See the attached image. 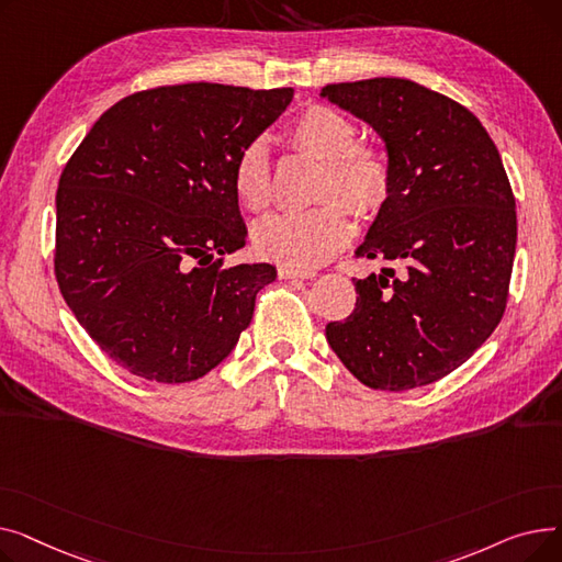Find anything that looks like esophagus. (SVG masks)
<instances>
[{
  "mask_svg": "<svg viewBox=\"0 0 562 562\" xmlns=\"http://www.w3.org/2000/svg\"><path fill=\"white\" fill-rule=\"evenodd\" d=\"M278 276L282 280H296V278H314V271H305V269H291V266H280Z\"/></svg>",
  "mask_w": 562,
  "mask_h": 562,
  "instance_id": "obj_1",
  "label": "esophagus"
}]
</instances>
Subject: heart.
Listing matches in <instances>:
<instances>
[{
    "mask_svg": "<svg viewBox=\"0 0 562 562\" xmlns=\"http://www.w3.org/2000/svg\"><path fill=\"white\" fill-rule=\"evenodd\" d=\"M293 150L323 159L326 170L310 212H286L263 218L252 234L255 250L291 269H314L339 252L352 234V214L373 218L392 191V161L387 153L358 140V127L328 104L307 106L289 127ZM232 187L248 212H263L273 200L271 161L261 140L248 143L234 161ZM341 194L344 205L334 198Z\"/></svg>",
    "mask_w": 562,
    "mask_h": 562,
    "instance_id": "b5f03b06",
    "label": "heart"
}]
</instances>
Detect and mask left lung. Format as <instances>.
<instances>
[{"label":"left lung","instance_id":"obj_1","mask_svg":"<svg viewBox=\"0 0 562 562\" xmlns=\"http://www.w3.org/2000/svg\"><path fill=\"white\" fill-rule=\"evenodd\" d=\"M321 98L385 140L392 191L356 255L401 266V276L352 280L356 310L328 323V344L371 390L430 385L474 356L506 312L517 244L508 175L479 117L422 83H328Z\"/></svg>","mask_w":562,"mask_h":562}]
</instances>
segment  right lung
<instances>
[{
  "label": "right lung",
  "mask_w": 562,
  "mask_h": 562,
  "mask_svg": "<svg viewBox=\"0 0 562 562\" xmlns=\"http://www.w3.org/2000/svg\"><path fill=\"white\" fill-rule=\"evenodd\" d=\"M293 88L159 86L115 102L56 191L54 273L106 356L145 380L191 382L250 326L271 263L223 266L246 246L234 161Z\"/></svg>",
  "instance_id": "1"
}]
</instances>
